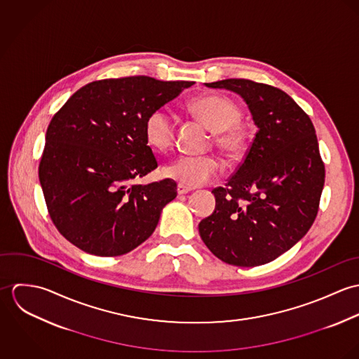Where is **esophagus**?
<instances>
[{"label":"esophagus","instance_id":"1","mask_svg":"<svg viewBox=\"0 0 359 359\" xmlns=\"http://www.w3.org/2000/svg\"><path fill=\"white\" fill-rule=\"evenodd\" d=\"M191 191H192L191 188L184 187V185H181V184H178V187H177V192H178V195H187V194H189Z\"/></svg>","mask_w":359,"mask_h":359}]
</instances>
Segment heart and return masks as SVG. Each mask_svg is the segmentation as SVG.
Masks as SVG:
<instances>
[{
	"label": "heart",
	"instance_id": "heart-1",
	"mask_svg": "<svg viewBox=\"0 0 359 359\" xmlns=\"http://www.w3.org/2000/svg\"><path fill=\"white\" fill-rule=\"evenodd\" d=\"M194 111L214 131L215 142L229 156L242 154L246 145V133L236 123L241 117L238 104L221 95H207L192 103ZM175 134L174 114L165 107L152 110L145 120V137L156 151L171 147ZM221 165L212 156L182 154L167 163L163 172L178 184L196 188L211 181Z\"/></svg>",
	"mask_w": 359,
	"mask_h": 359
}]
</instances>
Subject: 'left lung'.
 Returning <instances> with one entry per match:
<instances>
[{
	"mask_svg": "<svg viewBox=\"0 0 359 359\" xmlns=\"http://www.w3.org/2000/svg\"><path fill=\"white\" fill-rule=\"evenodd\" d=\"M238 94L257 134L215 208L199 224L208 250L236 266L266 264L292 249L311 228L325 184L315 128L306 111L279 88L245 79L205 84Z\"/></svg>",
	"mask_w": 359,
	"mask_h": 359,
	"instance_id": "left-lung-1",
	"label": "left lung"
}]
</instances>
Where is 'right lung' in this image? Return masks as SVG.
I'll return each instance as SVG.
<instances>
[{"mask_svg":"<svg viewBox=\"0 0 359 359\" xmlns=\"http://www.w3.org/2000/svg\"><path fill=\"white\" fill-rule=\"evenodd\" d=\"M191 86L147 76L94 81L52 117L39 177L52 222L76 248L121 256L154 233L177 184L133 182L157 167L145 120Z\"/></svg>","mask_w":359,"mask_h":359,"instance_id":"obj_1","label":"right lung"}]
</instances>
